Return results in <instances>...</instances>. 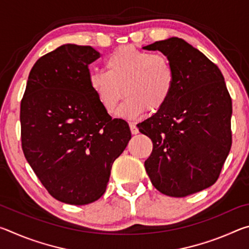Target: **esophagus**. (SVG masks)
I'll return each instance as SVG.
<instances>
[{
    "label": "esophagus",
    "mask_w": 249,
    "mask_h": 249,
    "mask_svg": "<svg viewBox=\"0 0 249 249\" xmlns=\"http://www.w3.org/2000/svg\"><path fill=\"white\" fill-rule=\"evenodd\" d=\"M129 127H130V132H132L133 135H136L138 134V132H140L137 128V126L135 125V123H129Z\"/></svg>",
    "instance_id": "obj_1"
}]
</instances>
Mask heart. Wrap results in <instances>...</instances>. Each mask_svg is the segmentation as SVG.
Masks as SVG:
<instances>
[{"label":"heart","instance_id":"heart-1","mask_svg":"<svg viewBox=\"0 0 249 249\" xmlns=\"http://www.w3.org/2000/svg\"><path fill=\"white\" fill-rule=\"evenodd\" d=\"M107 71H91L89 87L107 114L123 96L119 115L136 119L146 109L157 112L169 101L176 84V70L166 54L122 46L105 59Z\"/></svg>","mask_w":249,"mask_h":249}]
</instances>
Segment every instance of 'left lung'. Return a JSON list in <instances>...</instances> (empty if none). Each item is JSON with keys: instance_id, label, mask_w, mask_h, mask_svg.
Returning a JSON list of instances; mask_svg holds the SVG:
<instances>
[{"instance_id": "left-lung-1", "label": "left lung", "mask_w": 249, "mask_h": 249, "mask_svg": "<svg viewBox=\"0 0 249 249\" xmlns=\"http://www.w3.org/2000/svg\"><path fill=\"white\" fill-rule=\"evenodd\" d=\"M142 48L161 52L176 70L169 101L137 124L153 142L146 172L163 195H193L216 182L231 150V99L224 77L200 50L178 37Z\"/></svg>"}]
</instances>
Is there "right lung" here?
Masks as SVG:
<instances>
[{"mask_svg":"<svg viewBox=\"0 0 249 249\" xmlns=\"http://www.w3.org/2000/svg\"><path fill=\"white\" fill-rule=\"evenodd\" d=\"M91 46L62 45L40 57L20 102L25 158L49 195L84 205L107 190L114 160L132 138L124 120L112 119L89 87Z\"/></svg>","mask_w":249,"mask_h":249,"instance_id":"add662e5","label":"right lung"}]
</instances>
